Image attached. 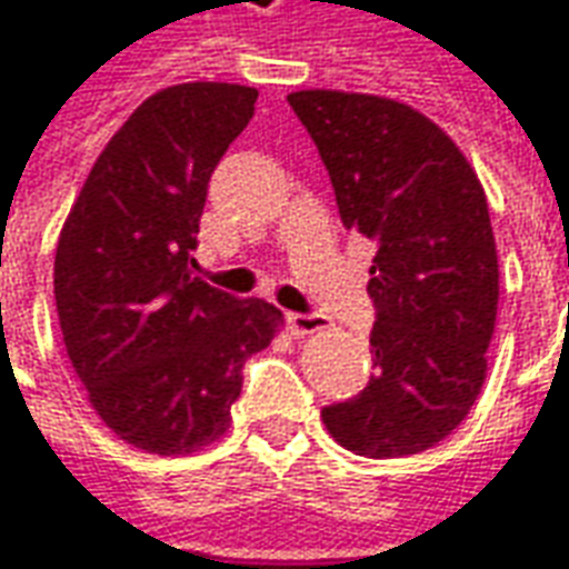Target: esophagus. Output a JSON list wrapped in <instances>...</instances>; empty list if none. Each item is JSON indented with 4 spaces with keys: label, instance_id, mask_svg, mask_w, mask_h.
<instances>
[{
    "label": "esophagus",
    "instance_id": "obj_1",
    "mask_svg": "<svg viewBox=\"0 0 569 569\" xmlns=\"http://www.w3.org/2000/svg\"><path fill=\"white\" fill-rule=\"evenodd\" d=\"M288 325L293 335H316L325 328L322 312H288Z\"/></svg>",
    "mask_w": 569,
    "mask_h": 569
}]
</instances>
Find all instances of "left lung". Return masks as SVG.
I'll list each match as a JSON object with an SVG mask.
<instances>
[{"instance_id": "obj_1", "label": "left lung", "mask_w": 569, "mask_h": 569, "mask_svg": "<svg viewBox=\"0 0 569 569\" xmlns=\"http://www.w3.org/2000/svg\"><path fill=\"white\" fill-rule=\"evenodd\" d=\"M288 104L331 176L347 229L375 241V375L325 406L328 433L366 458L425 452L487 381L499 257L483 186L456 142L393 98L307 89Z\"/></svg>"}]
</instances>
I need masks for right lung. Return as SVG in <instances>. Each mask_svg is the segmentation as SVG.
Instances as JSON below:
<instances>
[{"mask_svg":"<svg viewBox=\"0 0 569 569\" xmlns=\"http://www.w3.org/2000/svg\"><path fill=\"white\" fill-rule=\"evenodd\" d=\"M257 89L182 82L142 101L98 154L54 250L70 366L120 440L186 456L219 440L247 356L281 312L198 278L207 186L250 123Z\"/></svg>","mask_w":569,"mask_h":569,"instance_id":"1","label":"right lung"}]
</instances>
